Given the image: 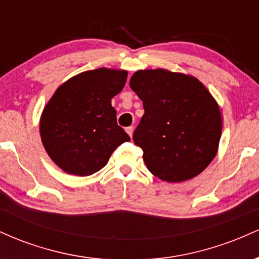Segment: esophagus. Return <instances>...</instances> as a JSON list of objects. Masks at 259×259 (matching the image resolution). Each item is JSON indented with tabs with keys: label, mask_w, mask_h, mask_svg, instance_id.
<instances>
[{
	"label": "esophagus",
	"mask_w": 259,
	"mask_h": 259,
	"mask_svg": "<svg viewBox=\"0 0 259 259\" xmlns=\"http://www.w3.org/2000/svg\"><path fill=\"white\" fill-rule=\"evenodd\" d=\"M125 130H126V133L129 134L130 138H132V136H133V133H134V126H127Z\"/></svg>",
	"instance_id": "1"
}]
</instances>
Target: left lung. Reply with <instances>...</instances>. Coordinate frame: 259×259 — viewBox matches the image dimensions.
I'll list each match as a JSON object with an SVG mask.
<instances>
[{
  "mask_svg": "<svg viewBox=\"0 0 259 259\" xmlns=\"http://www.w3.org/2000/svg\"><path fill=\"white\" fill-rule=\"evenodd\" d=\"M130 88L145 109L133 140L148 170L168 183L203 171L222 135L221 111L203 84L185 74L148 69L134 74Z\"/></svg>",
  "mask_w": 259,
  "mask_h": 259,
  "instance_id": "obj_1",
  "label": "left lung"
}]
</instances>
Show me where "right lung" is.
Instances as JSON below:
<instances>
[{
	"instance_id": "obj_1",
	"label": "right lung",
	"mask_w": 259,
	"mask_h": 259,
	"mask_svg": "<svg viewBox=\"0 0 259 259\" xmlns=\"http://www.w3.org/2000/svg\"><path fill=\"white\" fill-rule=\"evenodd\" d=\"M125 70L100 68L78 74L55 92L42 112L41 140L65 173L88 177L108 162L118 146L130 141L117 124L111 100L123 90Z\"/></svg>"
}]
</instances>
